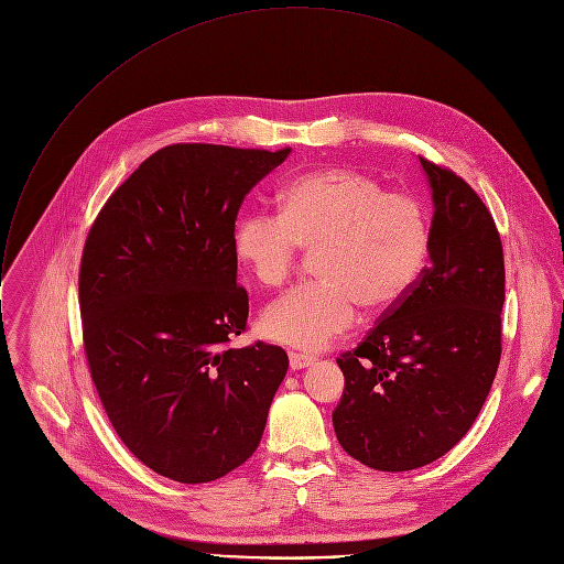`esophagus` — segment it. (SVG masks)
I'll use <instances>...</instances> for the list:
<instances>
[{"mask_svg":"<svg viewBox=\"0 0 564 564\" xmlns=\"http://www.w3.org/2000/svg\"><path fill=\"white\" fill-rule=\"evenodd\" d=\"M314 364V357L312 355H303V352H290V368L292 370H301V368H307Z\"/></svg>","mask_w":564,"mask_h":564,"instance_id":"34e87169","label":"esophagus"}]
</instances>
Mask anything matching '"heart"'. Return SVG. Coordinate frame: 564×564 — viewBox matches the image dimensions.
<instances>
[{
  "instance_id": "b5f03b06",
  "label": "heart",
  "mask_w": 564,
  "mask_h": 564,
  "mask_svg": "<svg viewBox=\"0 0 564 564\" xmlns=\"http://www.w3.org/2000/svg\"><path fill=\"white\" fill-rule=\"evenodd\" d=\"M231 248L263 288H279L301 250L316 252L318 281L274 301L259 328L274 344L318 350L350 330L357 305L383 312L411 294L429 261L431 225L415 196L386 192L370 174L330 167L290 181L281 214L240 216Z\"/></svg>"
}]
</instances>
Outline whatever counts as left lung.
<instances>
[{"label":"left lung","mask_w":564,"mask_h":564,"mask_svg":"<svg viewBox=\"0 0 564 564\" xmlns=\"http://www.w3.org/2000/svg\"><path fill=\"white\" fill-rule=\"evenodd\" d=\"M433 220L431 265L368 337L337 359L333 413L344 451L375 470H413L473 426L502 352L505 257L494 216L453 172L420 155Z\"/></svg>","instance_id":"1"}]
</instances>
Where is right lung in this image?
I'll use <instances>...</instances> for the list:
<instances>
[{
  "label": "right lung",
  "mask_w": 564,
  "mask_h": 564,
  "mask_svg": "<svg viewBox=\"0 0 564 564\" xmlns=\"http://www.w3.org/2000/svg\"><path fill=\"white\" fill-rule=\"evenodd\" d=\"M292 149L172 144L98 214L79 268L85 350L102 406L151 470L203 485L243 464L265 431L288 355L246 330L231 236L250 189Z\"/></svg>",
  "instance_id": "obj_1"
}]
</instances>
